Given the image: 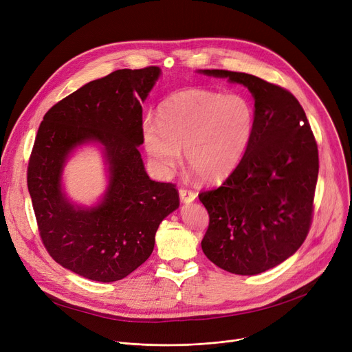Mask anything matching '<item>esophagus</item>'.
<instances>
[{
    "label": "esophagus",
    "mask_w": 352,
    "mask_h": 352,
    "mask_svg": "<svg viewBox=\"0 0 352 352\" xmlns=\"http://www.w3.org/2000/svg\"><path fill=\"white\" fill-rule=\"evenodd\" d=\"M195 192L191 191V190H187V188H181L179 190V198H181V202H184V204H190V202H192L195 199Z\"/></svg>",
    "instance_id": "34e87169"
}]
</instances>
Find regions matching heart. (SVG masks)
I'll return each mask as SVG.
<instances>
[{"label":"heart","instance_id":"1","mask_svg":"<svg viewBox=\"0 0 352 352\" xmlns=\"http://www.w3.org/2000/svg\"><path fill=\"white\" fill-rule=\"evenodd\" d=\"M254 129V109L239 94L191 88L175 92L158 109V121L145 120V151L162 175L184 160L204 181L226 178L243 158Z\"/></svg>","mask_w":352,"mask_h":352}]
</instances>
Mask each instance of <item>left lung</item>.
Here are the masks:
<instances>
[{
  "mask_svg": "<svg viewBox=\"0 0 352 352\" xmlns=\"http://www.w3.org/2000/svg\"><path fill=\"white\" fill-rule=\"evenodd\" d=\"M243 84L254 97L247 150L221 187L198 195L210 214L201 247L231 274L256 275L297 252L309 231L318 148L298 100L251 74L199 69Z\"/></svg>",
  "mask_w": 352,
  "mask_h": 352,
  "instance_id": "8db88e82",
  "label": "left lung"
}]
</instances>
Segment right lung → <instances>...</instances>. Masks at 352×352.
I'll return each instance as SVG.
<instances>
[{"label": "right lung", "mask_w": 352, "mask_h": 352, "mask_svg": "<svg viewBox=\"0 0 352 352\" xmlns=\"http://www.w3.org/2000/svg\"><path fill=\"white\" fill-rule=\"evenodd\" d=\"M161 76L158 67L118 69L55 104L36 133L28 191L43 243L61 267L113 283L144 264L161 221L179 207L174 184L148 177L141 158L142 107ZM98 143L109 186L96 206L66 197L62 171L70 154Z\"/></svg>", "instance_id": "right-lung-1"}]
</instances>
